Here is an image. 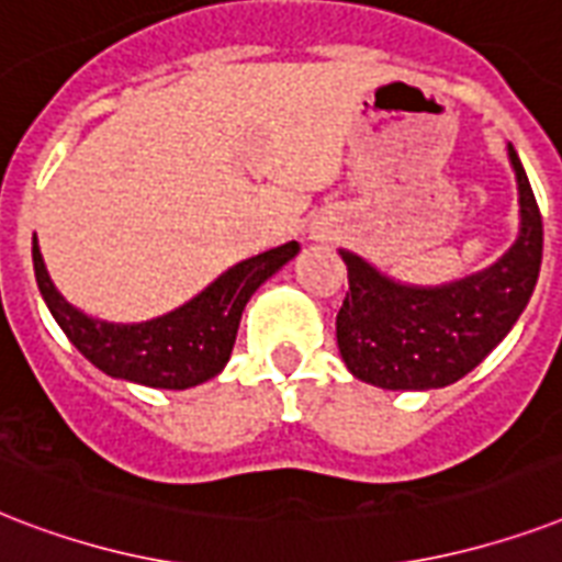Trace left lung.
<instances>
[{
    "instance_id": "1",
    "label": "left lung",
    "mask_w": 562,
    "mask_h": 562,
    "mask_svg": "<svg viewBox=\"0 0 562 562\" xmlns=\"http://www.w3.org/2000/svg\"><path fill=\"white\" fill-rule=\"evenodd\" d=\"M522 229L493 268L443 289H411L364 259L341 254L350 291L335 335L344 364L361 382L387 391H428L458 382L484 361L533 294L542 262V215L514 145Z\"/></svg>"
}]
</instances>
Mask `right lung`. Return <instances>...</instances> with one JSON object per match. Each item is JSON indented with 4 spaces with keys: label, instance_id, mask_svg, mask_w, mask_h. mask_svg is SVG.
Masks as SVG:
<instances>
[{
    "label": "right lung",
    "instance_id": "1",
    "mask_svg": "<svg viewBox=\"0 0 562 562\" xmlns=\"http://www.w3.org/2000/svg\"><path fill=\"white\" fill-rule=\"evenodd\" d=\"M297 250V241H289L250 256L245 262L233 265L227 273H221L210 289H203L187 306L175 308L157 321L131 326L92 321L69 306L57 294L55 282L48 280L37 236L31 247V259L48 312L55 315L57 326L78 347L83 359H90L95 368L116 379L160 387V391H183L224 370L236 344L245 303Z\"/></svg>",
    "mask_w": 562,
    "mask_h": 562
}]
</instances>
